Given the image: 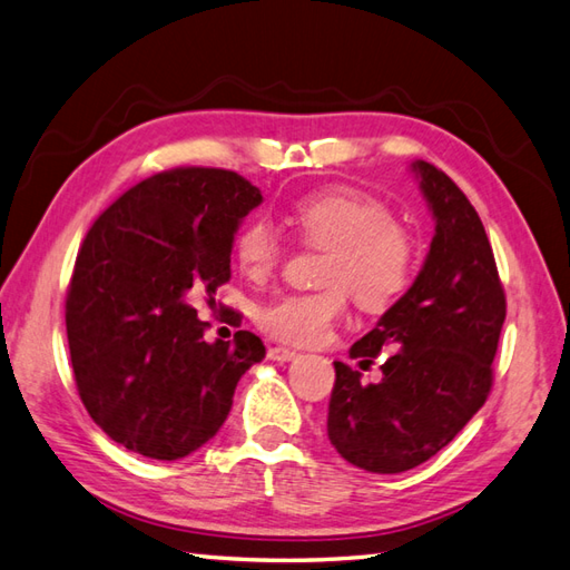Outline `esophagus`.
I'll use <instances>...</instances> for the list:
<instances>
[{"mask_svg":"<svg viewBox=\"0 0 570 570\" xmlns=\"http://www.w3.org/2000/svg\"><path fill=\"white\" fill-rule=\"evenodd\" d=\"M268 358L287 363V361H295L297 358V351L285 348V346H273V348H268Z\"/></svg>","mask_w":570,"mask_h":570,"instance_id":"1","label":"esophagus"}]
</instances>
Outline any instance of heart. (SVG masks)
Returning a JSON list of instances; mask_svg holds the SVG:
<instances>
[{
    "label": "heart",
    "instance_id": "b5f03b06",
    "mask_svg": "<svg viewBox=\"0 0 570 570\" xmlns=\"http://www.w3.org/2000/svg\"><path fill=\"white\" fill-rule=\"evenodd\" d=\"M289 222L309 248L326 250L322 289L281 295L258 309L265 334L293 346H314L344 317L348 293L363 312H385L407 293L420 246L410 229L392 219L385 202L356 189L332 187L299 197ZM283 238L265 219H250L236 236V263L253 283L281 268Z\"/></svg>",
    "mask_w": 570,
    "mask_h": 570
}]
</instances>
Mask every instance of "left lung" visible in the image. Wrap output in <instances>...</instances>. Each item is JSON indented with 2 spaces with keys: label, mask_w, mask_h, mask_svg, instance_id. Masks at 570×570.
Wrapping results in <instances>:
<instances>
[{
  "label": "left lung",
  "mask_w": 570,
  "mask_h": 570,
  "mask_svg": "<svg viewBox=\"0 0 570 570\" xmlns=\"http://www.w3.org/2000/svg\"><path fill=\"white\" fill-rule=\"evenodd\" d=\"M436 234L414 285L351 346L371 365L387 347L383 381L334 361L326 432L348 463L402 473L429 461L483 407L508 314L495 256L478 212L444 170L416 160Z\"/></svg>",
  "instance_id": "obj_1"
}]
</instances>
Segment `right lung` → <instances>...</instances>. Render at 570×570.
Returning <instances> with one entry per match:
<instances>
[{
	"instance_id": "right-lung-1",
	"label": "right lung",
	"mask_w": 570,
	"mask_h": 570,
	"mask_svg": "<svg viewBox=\"0 0 570 570\" xmlns=\"http://www.w3.org/2000/svg\"><path fill=\"white\" fill-rule=\"evenodd\" d=\"M261 199L234 170L173 168L126 189L87 232L66 299L70 363L85 410L124 449L158 461L197 451L263 361L246 328L209 344L189 305L229 283L238 222Z\"/></svg>"
}]
</instances>
